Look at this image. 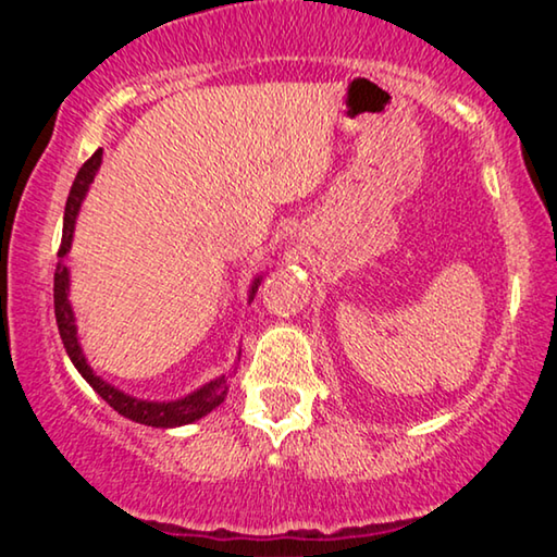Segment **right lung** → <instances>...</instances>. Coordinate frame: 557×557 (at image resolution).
<instances>
[{
	"label": "right lung",
	"instance_id": "right-lung-1",
	"mask_svg": "<svg viewBox=\"0 0 557 557\" xmlns=\"http://www.w3.org/2000/svg\"><path fill=\"white\" fill-rule=\"evenodd\" d=\"M101 159H103V149H96V154L81 166L78 174H75L71 195H67V202H65L63 240H60V250H58L60 261L55 269V288H52V292H55V322L60 330V339H63L67 357H71L75 370L86 377V383L94 387V391L101 395V398L109 403L116 413L128 418V421L154 425V429H174V425H187L193 421H200L202 416H208L212 408H218L220 403L225 400V395H227V377L225 375L210 380V383H205L202 387H197L195 393H189L180 400H166V403L141 400V398H134V395H126L124 391H119V387L109 385L103 377H98L94 368L86 362V355H83V349H81L78 326H75L73 307H71V301H67L71 273H67L65 258H67V253H71L75 218H78V210H81L83 200H86L90 182H94L98 166H101ZM258 284H261V278H256L253 286H250V299H253Z\"/></svg>",
	"mask_w": 557,
	"mask_h": 557
}]
</instances>
